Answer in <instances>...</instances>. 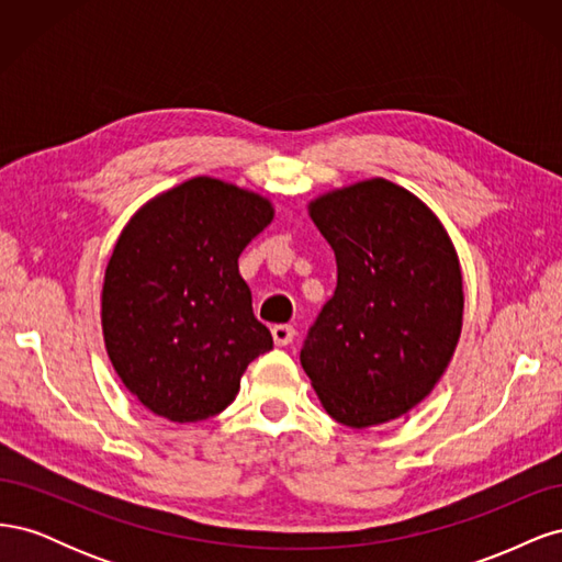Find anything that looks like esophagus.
<instances>
[{"label":"esophagus","instance_id":"34e87169","mask_svg":"<svg viewBox=\"0 0 562 562\" xmlns=\"http://www.w3.org/2000/svg\"><path fill=\"white\" fill-rule=\"evenodd\" d=\"M271 337H274V342H277L279 347H285V345L293 342L295 328L288 326V323H279V326L271 328Z\"/></svg>","mask_w":562,"mask_h":562}]
</instances>
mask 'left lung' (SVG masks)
I'll list each match as a JSON object with an SVG mask.
<instances>
[{
    "label": "left lung",
    "instance_id": "obj_1",
    "mask_svg": "<svg viewBox=\"0 0 562 562\" xmlns=\"http://www.w3.org/2000/svg\"><path fill=\"white\" fill-rule=\"evenodd\" d=\"M337 260V288L300 361L326 413L366 429L431 394L462 333V269L424 203L384 178L310 203Z\"/></svg>",
    "mask_w": 562,
    "mask_h": 562
}]
</instances>
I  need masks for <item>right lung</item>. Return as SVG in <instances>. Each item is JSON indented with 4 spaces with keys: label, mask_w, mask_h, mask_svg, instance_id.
Wrapping results in <instances>:
<instances>
[{
    "label": "right lung",
    "mask_w": 562,
    "mask_h": 562,
    "mask_svg": "<svg viewBox=\"0 0 562 562\" xmlns=\"http://www.w3.org/2000/svg\"><path fill=\"white\" fill-rule=\"evenodd\" d=\"M274 217L269 199L192 178L131 217L103 283L110 361L133 396L171 422L209 419L274 347L252 314L239 255Z\"/></svg>",
    "instance_id": "1"
}]
</instances>
